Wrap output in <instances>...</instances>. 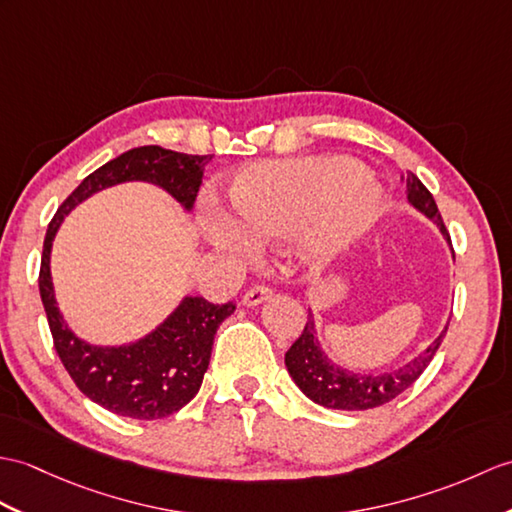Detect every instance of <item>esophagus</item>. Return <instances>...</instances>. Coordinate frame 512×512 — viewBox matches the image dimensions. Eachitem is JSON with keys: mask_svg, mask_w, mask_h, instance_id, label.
Returning <instances> with one entry per match:
<instances>
[{"mask_svg": "<svg viewBox=\"0 0 512 512\" xmlns=\"http://www.w3.org/2000/svg\"><path fill=\"white\" fill-rule=\"evenodd\" d=\"M270 296H272V290L268 288V285H255V288H251L244 294V303L246 305H259V303L268 301Z\"/></svg>", "mask_w": 512, "mask_h": 512, "instance_id": "1", "label": "esophagus"}]
</instances>
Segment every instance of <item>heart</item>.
<instances>
[{
  "label": "heart",
  "mask_w": 512,
  "mask_h": 512,
  "mask_svg": "<svg viewBox=\"0 0 512 512\" xmlns=\"http://www.w3.org/2000/svg\"><path fill=\"white\" fill-rule=\"evenodd\" d=\"M237 222L209 209L211 240L229 248H251L301 231L303 253L329 264L377 220L379 194L349 157H307L259 163L231 183Z\"/></svg>",
  "instance_id": "b5f03b06"
}]
</instances>
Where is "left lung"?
<instances>
[{
  "instance_id": "obj_1",
  "label": "left lung",
  "mask_w": 512,
  "mask_h": 512,
  "mask_svg": "<svg viewBox=\"0 0 512 512\" xmlns=\"http://www.w3.org/2000/svg\"><path fill=\"white\" fill-rule=\"evenodd\" d=\"M406 187L410 205L421 211L425 218H430L441 229L445 240L451 244L445 222L441 213H438L432 194L427 192V187L412 172L406 178ZM447 327L449 323L430 347L408 364L395 368V371L355 373L347 371V368H340L327 358V353L320 349V342L316 338L314 316L312 312H307L303 334L288 349V353H285V366H288V373L294 379V384L303 390V395L310 397L318 406L331 410H371L399 397L403 390H408L417 382L427 364L432 362L438 347H441Z\"/></svg>"
}]
</instances>
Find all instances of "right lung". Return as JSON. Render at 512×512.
<instances>
[{
  "label": "right lung",
  "instance_id": "add662e5",
  "mask_svg": "<svg viewBox=\"0 0 512 512\" xmlns=\"http://www.w3.org/2000/svg\"><path fill=\"white\" fill-rule=\"evenodd\" d=\"M211 157L213 154H183L161 146L128 150L89 174L58 207L47 227L39 292L54 349L82 395L120 417L154 421L187 406L205 377L213 336L222 320L235 312V305H213L202 296H185L148 336L122 347H95L80 340L58 312L50 272L52 242L67 213L82 200L100 189L128 181L159 185L189 211Z\"/></svg>",
  "mask_w": 512,
  "mask_h": 512
}]
</instances>
